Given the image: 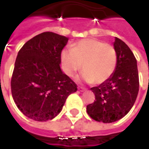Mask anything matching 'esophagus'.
Instances as JSON below:
<instances>
[{
    "mask_svg": "<svg viewBox=\"0 0 149 149\" xmlns=\"http://www.w3.org/2000/svg\"><path fill=\"white\" fill-rule=\"evenodd\" d=\"M78 90L80 91V92H84V91L85 90V88L83 87H81V86H79V87H78Z\"/></svg>",
    "mask_w": 149,
    "mask_h": 149,
    "instance_id": "1",
    "label": "esophagus"
}]
</instances>
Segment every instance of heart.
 Instances as JSON below:
<instances>
[{
	"label": "heart",
	"mask_w": 149,
	"mask_h": 149,
	"mask_svg": "<svg viewBox=\"0 0 149 149\" xmlns=\"http://www.w3.org/2000/svg\"><path fill=\"white\" fill-rule=\"evenodd\" d=\"M61 58L63 69L68 77H72L82 64V79L96 84L109 79L117 63L116 52L112 45L92 38L74 43L72 49H64Z\"/></svg>",
	"instance_id": "1"
}]
</instances>
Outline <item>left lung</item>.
<instances>
[{"instance_id":"1","label":"left lung","mask_w":149,"mask_h":149,"mask_svg":"<svg viewBox=\"0 0 149 149\" xmlns=\"http://www.w3.org/2000/svg\"><path fill=\"white\" fill-rule=\"evenodd\" d=\"M113 46L117 56L115 71L106 81L91 88L96 100L87 105L91 118L103 123H112L127 115L139 91L136 59L129 47L117 37Z\"/></svg>"}]
</instances>
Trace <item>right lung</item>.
Listing matches in <instances>:
<instances>
[{"mask_svg":"<svg viewBox=\"0 0 149 149\" xmlns=\"http://www.w3.org/2000/svg\"><path fill=\"white\" fill-rule=\"evenodd\" d=\"M68 38L52 32L38 34L18 52L11 80L15 104L24 116L47 121L58 115L77 84L61 69Z\"/></svg>","mask_w":149,"mask_h":149,"instance_id":"right-lung-1","label":"right lung"}]
</instances>
